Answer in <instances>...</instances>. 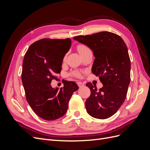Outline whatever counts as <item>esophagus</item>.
I'll return each instance as SVG.
<instances>
[{"label":"esophagus","instance_id":"1","mask_svg":"<svg viewBox=\"0 0 150 150\" xmlns=\"http://www.w3.org/2000/svg\"><path fill=\"white\" fill-rule=\"evenodd\" d=\"M78 86H79V88H82V87H83V86H84L83 83H80V82L78 83Z\"/></svg>","mask_w":150,"mask_h":150}]
</instances>
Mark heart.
I'll return each mask as SVG.
<instances>
[{"label":"heart","mask_w":150,"mask_h":150,"mask_svg":"<svg viewBox=\"0 0 150 150\" xmlns=\"http://www.w3.org/2000/svg\"><path fill=\"white\" fill-rule=\"evenodd\" d=\"M77 49H78V52H79V53L80 54H82L86 51H87V50L89 49L87 46H84V45H83V44L79 45V46H78V47H77ZM73 76H76V77H79L80 76V74L79 73V72H74V73H73Z\"/></svg>","instance_id":"heart-1"}]
</instances>
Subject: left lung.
Masks as SVG:
<instances>
[{"label": "left lung", "instance_id": "8db88e82", "mask_svg": "<svg viewBox=\"0 0 150 150\" xmlns=\"http://www.w3.org/2000/svg\"><path fill=\"white\" fill-rule=\"evenodd\" d=\"M73 39L93 51L95 59L92 72L103 84L98 90L91 83L86 84L91 90L85 103L86 111L95 118H108L119 110L128 92L131 79L128 48L120 36L110 32L79 35Z\"/></svg>", "mask_w": 150, "mask_h": 150}]
</instances>
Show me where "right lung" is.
<instances>
[{
    "label": "right lung",
    "instance_id": "1",
    "mask_svg": "<svg viewBox=\"0 0 150 150\" xmlns=\"http://www.w3.org/2000/svg\"><path fill=\"white\" fill-rule=\"evenodd\" d=\"M71 40L42 39L32 44L22 63V81L27 101L35 113L47 121L64 116L73 93L79 89L73 81L64 87L53 88L51 83L60 74L63 59L69 51Z\"/></svg>",
    "mask_w": 150,
    "mask_h": 150
}]
</instances>
